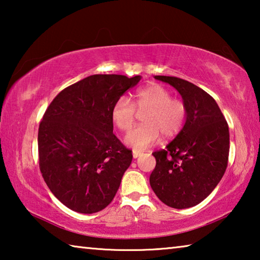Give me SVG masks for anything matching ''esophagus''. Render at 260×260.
<instances>
[{
	"instance_id": "esophagus-1",
	"label": "esophagus",
	"mask_w": 260,
	"mask_h": 260,
	"mask_svg": "<svg viewBox=\"0 0 260 260\" xmlns=\"http://www.w3.org/2000/svg\"><path fill=\"white\" fill-rule=\"evenodd\" d=\"M141 155V152L138 150H133V158H138Z\"/></svg>"
}]
</instances>
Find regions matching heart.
<instances>
[{"instance_id": "heart-1", "label": "heart", "mask_w": 260, "mask_h": 260, "mask_svg": "<svg viewBox=\"0 0 260 260\" xmlns=\"http://www.w3.org/2000/svg\"><path fill=\"white\" fill-rule=\"evenodd\" d=\"M134 104L121 96L114 102L111 118L120 131H128L134 124L137 107L144 112V124L135 127L125 136V143L138 150L152 146L162 134L165 139H172L181 132L187 118V108L181 100L172 99L169 89L158 83H151L135 93Z\"/></svg>"}]
</instances>
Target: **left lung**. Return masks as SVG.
<instances>
[{"label": "left lung", "mask_w": 260, "mask_h": 260, "mask_svg": "<svg viewBox=\"0 0 260 260\" xmlns=\"http://www.w3.org/2000/svg\"><path fill=\"white\" fill-rule=\"evenodd\" d=\"M155 79L179 91L186 104L187 118L172 142L152 153L156 167L149 181L162 203L188 209L204 201L225 173L230 131L217 102L202 88L175 77Z\"/></svg>", "instance_id": "left-lung-1"}]
</instances>
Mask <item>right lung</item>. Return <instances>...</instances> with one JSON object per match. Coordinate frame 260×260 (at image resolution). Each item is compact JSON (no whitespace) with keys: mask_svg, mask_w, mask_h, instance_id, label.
<instances>
[{"mask_svg":"<svg viewBox=\"0 0 260 260\" xmlns=\"http://www.w3.org/2000/svg\"><path fill=\"white\" fill-rule=\"evenodd\" d=\"M141 76L94 74L56 96L39 126V165L65 206L95 213L111 203L133 155L113 134L111 110Z\"/></svg>","mask_w":260,"mask_h":260,"instance_id":"obj_1","label":"right lung"}]
</instances>
